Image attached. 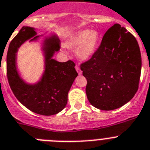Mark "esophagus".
<instances>
[{
	"label": "esophagus",
	"instance_id": "1",
	"mask_svg": "<svg viewBox=\"0 0 150 150\" xmlns=\"http://www.w3.org/2000/svg\"><path fill=\"white\" fill-rule=\"evenodd\" d=\"M75 69H76L77 72L79 73V75H81V74H82V71L80 69V68H79V66H75Z\"/></svg>",
	"mask_w": 150,
	"mask_h": 150
}]
</instances>
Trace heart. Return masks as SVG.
<instances>
[{
	"label": "heart",
	"instance_id": "obj_1",
	"mask_svg": "<svg viewBox=\"0 0 150 150\" xmlns=\"http://www.w3.org/2000/svg\"><path fill=\"white\" fill-rule=\"evenodd\" d=\"M99 33L96 30H82L74 34L66 42L68 47L76 50L77 56L80 59H90L98 45Z\"/></svg>",
	"mask_w": 150,
	"mask_h": 150
}]
</instances>
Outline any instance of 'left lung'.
<instances>
[{
    "label": "left lung",
    "instance_id": "obj_1",
    "mask_svg": "<svg viewBox=\"0 0 150 150\" xmlns=\"http://www.w3.org/2000/svg\"><path fill=\"white\" fill-rule=\"evenodd\" d=\"M141 65L134 36L119 24L109 28L97 51L81 65L90 103L101 110H113L129 102L138 90Z\"/></svg>",
    "mask_w": 150,
    "mask_h": 150
}]
</instances>
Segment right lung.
<instances>
[{"mask_svg":"<svg viewBox=\"0 0 150 150\" xmlns=\"http://www.w3.org/2000/svg\"><path fill=\"white\" fill-rule=\"evenodd\" d=\"M42 35H37L35 28L23 26L9 45L6 55V73L9 84L15 97L23 106L35 113L53 115L66 107L68 93L78 76L75 64L69 60L60 62L53 59L60 49V41L56 35L47 36L43 41L44 71L35 84H28L18 72L16 53L24 42L36 41Z\"/></svg>","mask_w":150,"mask_h":150,"instance_id":"obj_1","label":"right lung"}]
</instances>
